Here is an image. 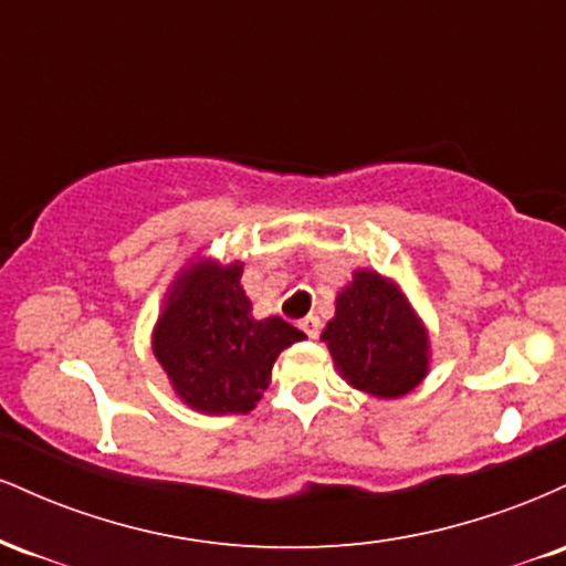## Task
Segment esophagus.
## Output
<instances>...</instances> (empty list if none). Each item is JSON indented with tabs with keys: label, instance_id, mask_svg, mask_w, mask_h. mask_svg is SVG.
Masks as SVG:
<instances>
[{
	"label": "esophagus",
	"instance_id": "34e87169",
	"mask_svg": "<svg viewBox=\"0 0 566 566\" xmlns=\"http://www.w3.org/2000/svg\"><path fill=\"white\" fill-rule=\"evenodd\" d=\"M301 329L311 337V340H314V337H319V333H322L319 316H305V319H301Z\"/></svg>",
	"mask_w": 566,
	"mask_h": 566
}]
</instances>
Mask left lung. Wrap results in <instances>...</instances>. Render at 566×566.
<instances>
[{"label":"left lung","instance_id":"left-lung-1","mask_svg":"<svg viewBox=\"0 0 566 566\" xmlns=\"http://www.w3.org/2000/svg\"><path fill=\"white\" fill-rule=\"evenodd\" d=\"M322 340L348 386L399 399L428 375L431 343L412 305L391 279L361 269L337 292Z\"/></svg>","mask_w":566,"mask_h":566}]
</instances>
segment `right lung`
Listing matches in <instances>:
<instances>
[{"mask_svg": "<svg viewBox=\"0 0 566 566\" xmlns=\"http://www.w3.org/2000/svg\"><path fill=\"white\" fill-rule=\"evenodd\" d=\"M303 337L279 316H252L242 263L199 258L167 292L151 348L180 401L205 415H244L269 388L276 356Z\"/></svg>", "mask_w": 566, "mask_h": 566, "instance_id": "add662e5", "label": "right lung"}]
</instances>
